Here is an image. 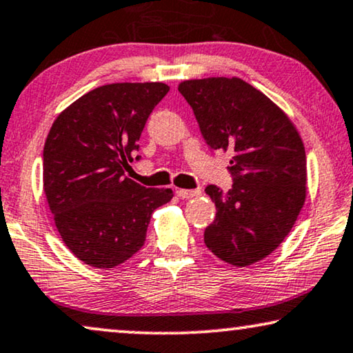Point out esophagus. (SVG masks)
Here are the masks:
<instances>
[{
    "instance_id": "obj_1",
    "label": "esophagus",
    "mask_w": 353,
    "mask_h": 353,
    "mask_svg": "<svg viewBox=\"0 0 353 353\" xmlns=\"http://www.w3.org/2000/svg\"><path fill=\"white\" fill-rule=\"evenodd\" d=\"M177 196L181 198H193V196H200L201 190L200 188H195V190H187V188H177L176 190Z\"/></svg>"
}]
</instances>
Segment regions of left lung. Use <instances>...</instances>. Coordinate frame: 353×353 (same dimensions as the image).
Here are the masks:
<instances>
[{"instance_id":"obj_1","label":"left lung","mask_w":353,"mask_h":353,"mask_svg":"<svg viewBox=\"0 0 353 353\" xmlns=\"http://www.w3.org/2000/svg\"><path fill=\"white\" fill-rule=\"evenodd\" d=\"M179 92L211 150L232 152V188L208 185L216 219L205 230L212 254L246 267L275 251L307 193L305 150L286 113L240 78L187 79Z\"/></svg>"}]
</instances>
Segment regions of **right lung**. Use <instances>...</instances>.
Segmentation results:
<instances>
[{"label":"right lung","instance_id":"right-lung-1","mask_svg":"<svg viewBox=\"0 0 353 353\" xmlns=\"http://www.w3.org/2000/svg\"><path fill=\"white\" fill-rule=\"evenodd\" d=\"M165 83H113L68 105L43 150V187L68 250L84 264L112 269L143 246L152 212L171 188H147L125 176ZM139 160V157H136Z\"/></svg>","mask_w":353,"mask_h":353}]
</instances>
